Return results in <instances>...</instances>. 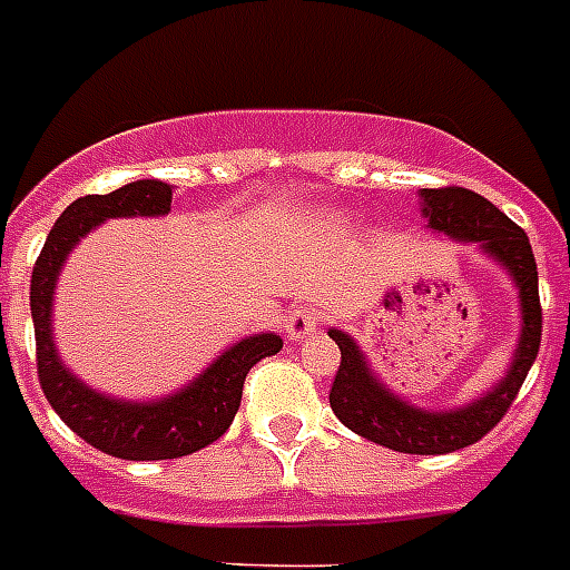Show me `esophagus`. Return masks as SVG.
<instances>
[{"label": "esophagus", "instance_id": "obj_1", "mask_svg": "<svg viewBox=\"0 0 570 570\" xmlns=\"http://www.w3.org/2000/svg\"><path fill=\"white\" fill-rule=\"evenodd\" d=\"M320 322L322 316L316 311H311V307H298V311H289V316H286V337L289 340H304L311 337L313 331H320Z\"/></svg>", "mask_w": 570, "mask_h": 570}]
</instances>
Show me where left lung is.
Listing matches in <instances>:
<instances>
[{
    "label": "left lung",
    "instance_id": "8db88e82",
    "mask_svg": "<svg viewBox=\"0 0 570 570\" xmlns=\"http://www.w3.org/2000/svg\"><path fill=\"white\" fill-rule=\"evenodd\" d=\"M423 215L429 227L459 242H476L488 257L509 268L521 295V340L505 379L485 396L455 411H423L393 396L373 375L364 352L346 331L331 328L328 337L340 346V366L331 384V411L337 420L366 441L411 455H443L482 441L509 411L541 346L539 268L532 257L530 236L488 197L461 186L423 189Z\"/></svg>",
    "mask_w": 570,
    "mask_h": 570
}]
</instances>
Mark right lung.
<instances>
[{
	"label": "right lung",
	"mask_w": 570,
	"mask_h": 570,
	"mask_svg": "<svg viewBox=\"0 0 570 570\" xmlns=\"http://www.w3.org/2000/svg\"><path fill=\"white\" fill-rule=\"evenodd\" d=\"M168 209H171V186L163 180H136L109 195L79 197L58 215L56 227L49 230L43 250L31 268L29 302L43 396L85 443L115 459H180L218 441L239 411L242 387L250 366L284 348V340L277 334L245 337L215 357L189 387L177 390L159 402H124V399L102 396L61 364L52 340V289L70 248L106 218L165 215Z\"/></svg>",
	"instance_id": "add662e5"
}]
</instances>
